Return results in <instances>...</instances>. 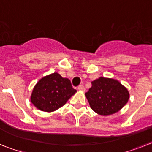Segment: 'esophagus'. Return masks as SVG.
<instances>
[{
    "label": "esophagus",
    "mask_w": 152,
    "mask_h": 152,
    "mask_svg": "<svg viewBox=\"0 0 152 152\" xmlns=\"http://www.w3.org/2000/svg\"><path fill=\"white\" fill-rule=\"evenodd\" d=\"M78 90L83 91V92H84V91L86 90V89H85V87L83 86V85H80L79 86H78Z\"/></svg>",
    "instance_id": "obj_1"
}]
</instances>
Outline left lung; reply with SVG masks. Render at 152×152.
Returning <instances> with one entry per match:
<instances>
[{
	"label": "left lung",
	"instance_id": "1",
	"mask_svg": "<svg viewBox=\"0 0 152 152\" xmlns=\"http://www.w3.org/2000/svg\"><path fill=\"white\" fill-rule=\"evenodd\" d=\"M92 110L101 115L114 114L127 103L129 93L119 82L100 77L92 82V87L86 92Z\"/></svg>",
	"mask_w": 152,
	"mask_h": 152
}]
</instances>
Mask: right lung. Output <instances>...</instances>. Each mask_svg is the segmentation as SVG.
I'll list each match as a JSON object with an SVG mask.
<instances>
[{
  "label": "right lung",
  "instance_id": "obj_1",
  "mask_svg": "<svg viewBox=\"0 0 152 152\" xmlns=\"http://www.w3.org/2000/svg\"><path fill=\"white\" fill-rule=\"evenodd\" d=\"M76 92L70 80L54 72L38 82L33 89L30 99L39 110L53 112L65 105Z\"/></svg>",
  "mask_w": 152,
  "mask_h": 152
}]
</instances>
